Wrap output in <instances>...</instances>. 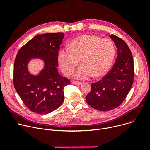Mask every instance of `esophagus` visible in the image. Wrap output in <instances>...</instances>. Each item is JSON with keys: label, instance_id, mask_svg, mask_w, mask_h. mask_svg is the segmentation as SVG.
<instances>
[{"label": "esophagus", "instance_id": "34e87169", "mask_svg": "<svg viewBox=\"0 0 150 150\" xmlns=\"http://www.w3.org/2000/svg\"><path fill=\"white\" fill-rule=\"evenodd\" d=\"M72 83H74V84H75V85H80L81 84H82L81 82H78V81H72Z\"/></svg>", "mask_w": 150, "mask_h": 150}]
</instances>
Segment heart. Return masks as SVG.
<instances>
[{"label": "heart", "mask_w": 150, "mask_h": 150, "mask_svg": "<svg viewBox=\"0 0 150 150\" xmlns=\"http://www.w3.org/2000/svg\"><path fill=\"white\" fill-rule=\"evenodd\" d=\"M70 48L60 49L57 60L60 69L67 76L74 73L79 64L81 66L74 73L78 79L99 77L108 72L115 56V47L109 39L94 35H82L70 43Z\"/></svg>", "instance_id": "heart-1"}]
</instances>
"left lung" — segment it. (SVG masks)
Wrapping results in <instances>:
<instances>
[{"instance_id":"obj_1","label":"left lung","mask_w":150,"mask_h":150,"mask_svg":"<svg viewBox=\"0 0 150 150\" xmlns=\"http://www.w3.org/2000/svg\"><path fill=\"white\" fill-rule=\"evenodd\" d=\"M110 37L117 49L116 62L101 79L92 83L91 90L85 97L88 105L100 111L111 110L120 105L129 93L134 78V63L130 49L119 37Z\"/></svg>"}]
</instances>
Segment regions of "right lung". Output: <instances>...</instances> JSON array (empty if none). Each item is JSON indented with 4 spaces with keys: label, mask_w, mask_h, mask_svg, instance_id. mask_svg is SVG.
<instances>
[{
    "label": "right lung",
    "mask_w": 150,
    "mask_h": 150,
    "mask_svg": "<svg viewBox=\"0 0 150 150\" xmlns=\"http://www.w3.org/2000/svg\"><path fill=\"white\" fill-rule=\"evenodd\" d=\"M64 37L63 33L37 35L21 47L16 56L14 87L27 108L34 113H51L63 102V88L70 81L59 75L57 67L58 52ZM33 57H41L45 62V68L38 76L30 74L26 68L28 60Z\"/></svg>",
    "instance_id": "obj_1"
}]
</instances>
